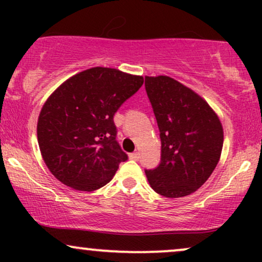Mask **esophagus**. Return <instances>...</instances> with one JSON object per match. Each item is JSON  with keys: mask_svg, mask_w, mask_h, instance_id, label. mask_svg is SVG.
Wrapping results in <instances>:
<instances>
[{"mask_svg": "<svg viewBox=\"0 0 262 262\" xmlns=\"http://www.w3.org/2000/svg\"><path fill=\"white\" fill-rule=\"evenodd\" d=\"M139 158H140L139 152H133V154H129V159H130V160H139Z\"/></svg>", "mask_w": 262, "mask_h": 262, "instance_id": "34e87169", "label": "esophagus"}]
</instances>
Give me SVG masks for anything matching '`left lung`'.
<instances>
[{
    "label": "left lung",
    "mask_w": 262,
    "mask_h": 262,
    "mask_svg": "<svg viewBox=\"0 0 262 262\" xmlns=\"http://www.w3.org/2000/svg\"><path fill=\"white\" fill-rule=\"evenodd\" d=\"M161 139V162L146 170L156 193L180 198L196 192L217 166L223 125L204 98L170 76H145Z\"/></svg>",
    "instance_id": "left-lung-1"
}]
</instances>
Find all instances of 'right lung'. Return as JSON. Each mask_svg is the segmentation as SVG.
<instances>
[{
  "mask_svg": "<svg viewBox=\"0 0 262 262\" xmlns=\"http://www.w3.org/2000/svg\"><path fill=\"white\" fill-rule=\"evenodd\" d=\"M143 82V76L97 66L71 76L48 97L38 117V144L60 182L92 192L113 179L128 159L116 140L113 116Z\"/></svg>",
  "mask_w": 262,
  "mask_h": 262,
  "instance_id": "1",
  "label": "right lung"
}]
</instances>
